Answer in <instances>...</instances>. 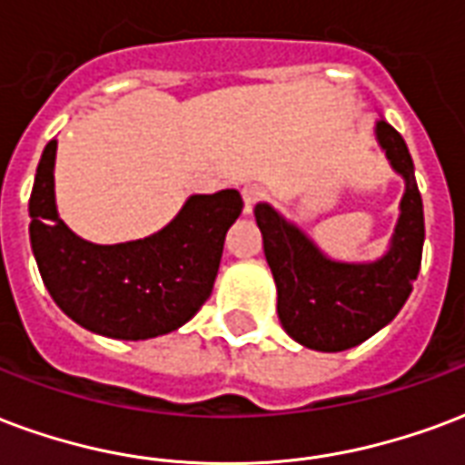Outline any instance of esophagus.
I'll return each instance as SVG.
<instances>
[{"label":"esophagus","instance_id":"1","mask_svg":"<svg viewBox=\"0 0 465 465\" xmlns=\"http://www.w3.org/2000/svg\"><path fill=\"white\" fill-rule=\"evenodd\" d=\"M242 197H243V212L251 214V209L259 204L261 199L266 197V189L259 187V184H249V187L242 189Z\"/></svg>","mask_w":465,"mask_h":465}]
</instances>
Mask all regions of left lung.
Listing matches in <instances>:
<instances>
[{
  "mask_svg": "<svg viewBox=\"0 0 465 465\" xmlns=\"http://www.w3.org/2000/svg\"><path fill=\"white\" fill-rule=\"evenodd\" d=\"M374 140L404 180L387 249L372 261L332 259L301 226L268 202L253 214L278 291V320L302 347L342 352L387 328L414 291L424 251V204L404 137L374 120Z\"/></svg>",
  "mask_w": 465,
  "mask_h": 465,
  "instance_id": "1",
  "label": "left lung"
}]
</instances>
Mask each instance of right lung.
I'll return each instance as SVG.
<instances>
[{
	"label": "right lung",
	"mask_w": 465,
	"mask_h": 465,
	"mask_svg": "<svg viewBox=\"0 0 465 465\" xmlns=\"http://www.w3.org/2000/svg\"><path fill=\"white\" fill-rule=\"evenodd\" d=\"M56 147V137L44 147L29 199L31 251L54 302L103 338L150 340L182 328L212 295L242 194H192L167 226L145 239L85 242L58 216Z\"/></svg>",
	"instance_id": "add662e5"
}]
</instances>
